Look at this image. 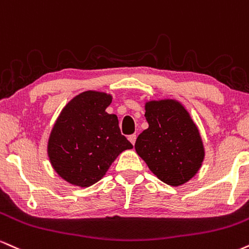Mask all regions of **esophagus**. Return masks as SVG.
<instances>
[{
	"mask_svg": "<svg viewBox=\"0 0 249 249\" xmlns=\"http://www.w3.org/2000/svg\"><path fill=\"white\" fill-rule=\"evenodd\" d=\"M136 135H135V134H133V135H129V136H128V140H129V141H130V143H131V144H135V142H136Z\"/></svg>",
	"mask_w": 249,
	"mask_h": 249,
	"instance_id": "esophagus-1",
	"label": "esophagus"
}]
</instances>
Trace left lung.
Instances as JSON below:
<instances>
[{
  "label": "left lung",
  "instance_id": "1",
  "mask_svg": "<svg viewBox=\"0 0 249 249\" xmlns=\"http://www.w3.org/2000/svg\"><path fill=\"white\" fill-rule=\"evenodd\" d=\"M149 127L136 139L135 150L163 183L179 186L196 176L205 157L199 129L175 99L144 105Z\"/></svg>",
  "mask_w": 249,
  "mask_h": 249
}]
</instances>
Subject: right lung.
<instances>
[{
    "label": "right lung",
    "mask_w": 249,
    "mask_h": 249,
    "mask_svg": "<svg viewBox=\"0 0 249 249\" xmlns=\"http://www.w3.org/2000/svg\"><path fill=\"white\" fill-rule=\"evenodd\" d=\"M112 95L86 90L75 95L55 120L48 141L52 168L72 185L89 188L101 179L122 151L133 144L106 108Z\"/></svg>",
    "instance_id": "obj_1"
}]
</instances>
